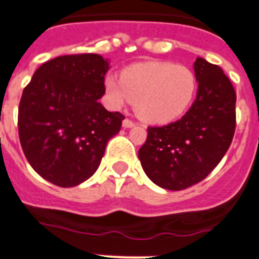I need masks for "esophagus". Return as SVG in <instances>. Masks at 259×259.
<instances>
[{
    "instance_id": "esophagus-1",
    "label": "esophagus",
    "mask_w": 259,
    "mask_h": 259,
    "mask_svg": "<svg viewBox=\"0 0 259 259\" xmlns=\"http://www.w3.org/2000/svg\"><path fill=\"white\" fill-rule=\"evenodd\" d=\"M123 127L132 128V127H135V123L132 120H130V119H124V120H123Z\"/></svg>"
}]
</instances>
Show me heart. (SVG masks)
Returning a JSON list of instances; mask_svg holds the SVG:
<instances>
[{
	"mask_svg": "<svg viewBox=\"0 0 259 259\" xmlns=\"http://www.w3.org/2000/svg\"><path fill=\"white\" fill-rule=\"evenodd\" d=\"M111 103L135 102V111L147 123L163 124L183 116L197 93V76L189 67L169 62H143L127 67L123 76L104 80Z\"/></svg>",
	"mask_w": 259,
	"mask_h": 259,
	"instance_id": "1",
	"label": "heart"
}]
</instances>
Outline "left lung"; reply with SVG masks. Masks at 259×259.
Here are the masks:
<instances>
[{
	"label": "left lung",
	"instance_id": "8db88e82",
	"mask_svg": "<svg viewBox=\"0 0 259 259\" xmlns=\"http://www.w3.org/2000/svg\"><path fill=\"white\" fill-rule=\"evenodd\" d=\"M197 95L180 120L148 127L139 149L145 175L168 191L200 183L221 161L236 130V91L219 66L198 57L193 63Z\"/></svg>",
	"mask_w": 259,
	"mask_h": 259
}]
</instances>
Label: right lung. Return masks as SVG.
<instances>
[{"instance_id":"obj_1","label":"right lung","mask_w":259,"mask_h":259,"mask_svg":"<svg viewBox=\"0 0 259 259\" xmlns=\"http://www.w3.org/2000/svg\"><path fill=\"white\" fill-rule=\"evenodd\" d=\"M108 59L99 54L57 57L34 72L18 108V134L33 169L58 187L93 176L124 116L107 111Z\"/></svg>"}]
</instances>
